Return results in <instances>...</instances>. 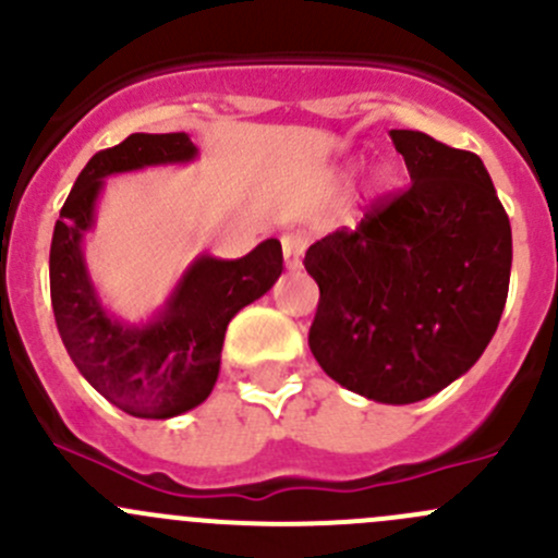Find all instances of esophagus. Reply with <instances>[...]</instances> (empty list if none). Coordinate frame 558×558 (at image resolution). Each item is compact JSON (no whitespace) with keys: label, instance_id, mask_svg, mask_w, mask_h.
<instances>
[{"label":"esophagus","instance_id":"esophagus-1","mask_svg":"<svg viewBox=\"0 0 558 558\" xmlns=\"http://www.w3.org/2000/svg\"><path fill=\"white\" fill-rule=\"evenodd\" d=\"M280 245H283V262L286 269H300L302 267V258H305V247H307V238L300 232H289L280 238Z\"/></svg>","mask_w":558,"mask_h":558}]
</instances>
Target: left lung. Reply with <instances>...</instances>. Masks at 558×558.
<instances>
[{
	"label": "left lung",
	"instance_id": "obj_1",
	"mask_svg": "<svg viewBox=\"0 0 558 558\" xmlns=\"http://www.w3.org/2000/svg\"><path fill=\"white\" fill-rule=\"evenodd\" d=\"M410 189L356 232L307 247L320 300L311 351L331 380L373 402L410 404L451 386L497 331L513 234L486 167L410 129L388 132Z\"/></svg>",
	"mask_w": 558,
	"mask_h": 558
}]
</instances>
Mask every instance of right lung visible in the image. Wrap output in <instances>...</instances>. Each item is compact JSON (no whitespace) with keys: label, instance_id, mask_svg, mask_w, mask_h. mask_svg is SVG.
I'll return each instance as SVG.
<instances>
[{"label":"right lung","instance_id":"obj_1","mask_svg":"<svg viewBox=\"0 0 558 558\" xmlns=\"http://www.w3.org/2000/svg\"><path fill=\"white\" fill-rule=\"evenodd\" d=\"M196 156L199 150L185 132L129 134L83 167L53 229L50 302L61 342L83 378L134 418H174L205 402L221 373L229 320L267 294L283 272V251L269 238L243 258L199 253L165 305L140 324L107 311L83 253L105 180L148 167L191 165Z\"/></svg>","mask_w":558,"mask_h":558}]
</instances>
